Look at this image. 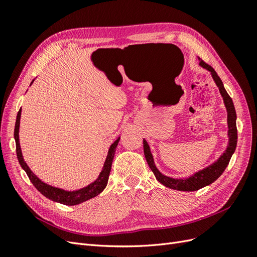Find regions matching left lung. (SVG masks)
I'll return each instance as SVG.
<instances>
[{"label": "left lung", "instance_id": "left-lung-1", "mask_svg": "<svg viewBox=\"0 0 257 257\" xmlns=\"http://www.w3.org/2000/svg\"><path fill=\"white\" fill-rule=\"evenodd\" d=\"M198 60H199V65L201 67L206 68L207 71L211 73L212 78H213L215 84L217 85V88H219L221 95L223 97L225 107H226V110H227V125H228V139L229 141H228V146L226 148V150L224 151V153L213 163V164L199 170V172L195 173L189 178L175 179V178H170V177H167L165 175H163L162 173H160V170L154 164L152 153L150 151V147L146 142V139H144L145 157H146L148 165H149V167L151 168L155 178H157V180L160 183H162L163 185L167 186V188L177 190V191H186V192L197 191L201 188H204V186H207L209 184H211L212 182H214L216 179L223 174L225 168L227 167L231 155L234 154V152L236 150V146H237V126H236L237 115H236V110H235L234 103H232V99L228 95L226 90H225L221 78L217 76L214 69L210 65H208L207 63H205L203 60H200L199 58H198Z\"/></svg>", "mask_w": 257, "mask_h": 257}]
</instances>
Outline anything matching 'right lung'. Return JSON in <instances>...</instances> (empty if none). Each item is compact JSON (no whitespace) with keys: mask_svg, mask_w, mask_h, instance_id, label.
Segmentation results:
<instances>
[{"mask_svg":"<svg viewBox=\"0 0 257 257\" xmlns=\"http://www.w3.org/2000/svg\"><path fill=\"white\" fill-rule=\"evenodd\" d=\"M32 82H31V83H32ZM20 116H21V108L17 113V119H16V124H15V132H14V137H15V141H16L17 158H18L20 166L27 173L31 182L33 183V185L37 189V191H40L43 194V195L46 196L47 198H49L53 201H57V203H60V204L67 205V206H75V205L81 204L85 200H89L93 197L97 196L98 194L103 192V190L106 188V185H107L108 178H109L112 160H113V157H114L116 146H118V143L120 141V137L116 138V141L110 146L109 151H108V154H107L106 161L104 163L102 172H100L98 178L96 179L94 182H92L88 186H85V188H82L80 190L65 191V190L59 189V188H54V186H51L47 183L43 182L40 178H37L33 174L32 170L29 168V166L27 165V163L25 162V160H23L21 148H20V143H19Z\"/></svg>","mask_w":257,"mask_h":257,"instance_id":"obj_1","label":"right lung"}]
</instances>
